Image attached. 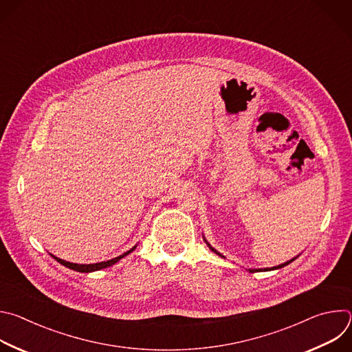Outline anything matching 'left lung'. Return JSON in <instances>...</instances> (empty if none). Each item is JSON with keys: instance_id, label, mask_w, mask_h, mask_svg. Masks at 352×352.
<instances>
[{"instance_id": "left-lung-1", "label": "left lung", "mask_w": 352, "mask_h": 352, "mask_svg": "<svg viewBox=\"0 0 352 352\" xmlns=\"http://www.w3.org/2000/svg\"><path fill=\"white\" fill-rule=\"evenodd\" d=\"M205 241H206V239H205ZM206 243H208V246H209V248L213 250L214 254H217L219 256L224 258L221 254H219V252H217V250H216V249H214V248H213V246H212V245H210L208 241H206ZM296 258H298V256H296ZM296 258H294V259H291V261H288V262H285V263H281V265H278V266H274V267H266V269H249V272H250V273H255V272H269V270H277V269H281V267H284V266L289 265V263H291V262H294Z\"/></svg>"}]
</instances>
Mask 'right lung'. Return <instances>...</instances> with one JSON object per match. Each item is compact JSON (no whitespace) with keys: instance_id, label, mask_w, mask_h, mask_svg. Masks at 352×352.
<instances>
[{"instance_id":"1","label":"right lung","mask_w":352,"mask_h":352,"mask_svg":"<svg viewBox=\"0 0 352 352\" xmlns=\"http://www.w3.org/2000/svg\"><path fill=\"white\" fill-rule=\"evenodd\" d=\"M135 248H136V245L132 248V249H129L128 252H125V254H122V255H120V256H117V258H114V259H111V261H107V262H100V263H91V265H78V263H71V262H67V261H63V259H60V258H57V256H54V255H52L58 263H61L63 266H65V267H68V269H71V270H75V272H79V273H90V272H96V270H102V269H106V267H110V266H113V265H116L118 261H121L122 258H125L126 255H129L132 250H135Z\"/></svg>"}]
</instances>
